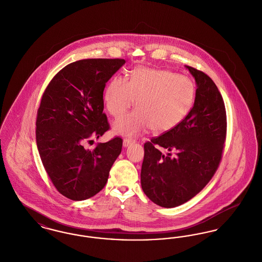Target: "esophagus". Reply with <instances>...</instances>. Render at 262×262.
Wrapping results in <instances>:
<instances>
[{
  "label": "esophagus",
  "mask_w": 262,
  "mask_h": 262,
  "mask_svg": "<svg viewBox=\"0 0 262 262\" xmlns=\"http://www.w3.org/2000/svg\"><path fill=\"white\" fill-rule=\"evenodd\" d=\"M135 141H136V140H135V139H133V138H125V139H124L123 144H124V146H125V147H127L128 145L133 144Z\"/></svg>",
  "instance_id": "esophagus-1"
}]
</instances>
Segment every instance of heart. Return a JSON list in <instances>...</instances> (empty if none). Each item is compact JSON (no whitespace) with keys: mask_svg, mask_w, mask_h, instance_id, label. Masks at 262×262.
I'll return each mask as SVG.
<instances>
[{"mask_svg":"<svg viewBox=\"0 0 262 262\" xmlns=\"http://www.w3.org/2000/svg\"><path fill=\"white\" fill-rule=\"evenodd\" d=\"M195 84L189 77L168 70L138 68L127 81L115 76L107 85L104 102L115 118L123 116L136 100L137 110L114 124L116 133L136 136L148 129L165 133L181 124L195 100Z\"/></svg>","mask_w":262,"mask_h":262,"instance_id":"heart-1","label":"heart"}]
</instances>
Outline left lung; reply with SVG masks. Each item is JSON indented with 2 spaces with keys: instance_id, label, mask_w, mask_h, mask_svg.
I'll return each instance as SVG.
<instances>
[{
  "instance_id": "left-lung-1",
  "label": "left lung",
  "mask_w": 262,
  "mask_h": 262,
  "mask_svg": "<svg viewBox=\"0 0 262 262\" xmlns=\"http://www.w3.org/2000/svg\"><path fill=\"white\" fill-rule=\"evenodd\" d=\"M196 81L195 100L185 120L144 143L141 187L165 208L179 206L205 187L221 162L227 134L222 95L211 78L186 66Z\"/></svg>"
}]
</instances>
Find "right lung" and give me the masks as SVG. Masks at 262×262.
<instances>
[{
  "mask_svg": "<svg viewBox=\"0 0 262 262\" xmlns=\"http://www.w3.org/2000/svg\"><path fill=\"white\" fill-rule=\"evenodd\" d=\"M125 62L124 59L72 62L52 78L42 95L36 118L39 155L54 187L70 200H88L98 193L122 151L120 137L97 143L92 150L84 145L110 129L103 112V91Z\"/></svg>",
  "mask_w": 262,
  "mask_h": 262,
  "instance_id": "obj_1",
  "label": "right lung"
}]
</instances>
